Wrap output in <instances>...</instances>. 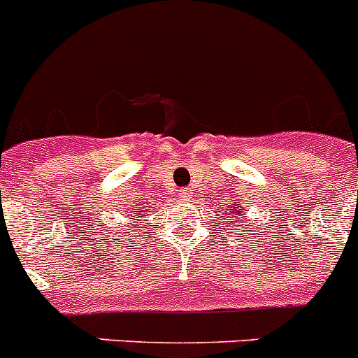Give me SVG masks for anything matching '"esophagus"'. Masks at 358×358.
<instances>
[{
    "label": "esophagus",
    "mask_w": 358,
    "mask_h": 358,
    "mask_svg": "<svg viewBox=\"0 0 358 358\" xmlns=\"http://www.w3.org/2000/svg\"><path fill=\"white\" fill-rule=\"evenodd\" d=\"M189 195H192V189H189V188H182V189H179V197H181L182 201H188Z\"/></svg>",
    "instance_id": "obj_1"
}]
</instances>
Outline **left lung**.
<instances>
[{"label":"left lung","instance_id":"obj_1","mask_svg":"<svg viewBox=\"0 0 358 358\" xmlns=\"http://www.w3.org/2000/svg\"><path fill=\"white\" fill-rule=\"evenodd\" d=\"M231 204H233V202H231ZM238 208L240 206H236L235 210H233V215H235V217H227V220H233V222H243V213L238 210ZM227 213H229V211H227ZM224 215H226V211H224Z\"/></svg>","mask_w":358,"mask_h":358}]
</instances>
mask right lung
<instances>
[{
	"label": "right lung",
	"instance_id": "add662e5",
	"mask_svg": "<svg viewBox=\"0 0 358 358\" xmlns=\"http://www.w3.org/2000/svg\"><path fill=\"white\" fill-rule=\"evenodd\" d=\"M136 218H140V213H138V215H136Z\"/></svg>",
	"mask_w": 358,
	"mask_h": 358
}]
</instances>
